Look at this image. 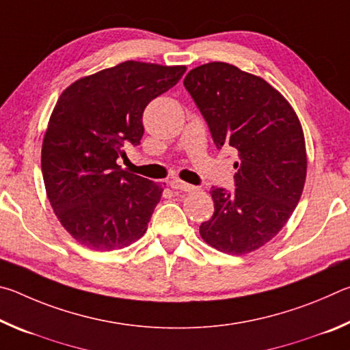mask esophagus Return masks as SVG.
Listing matches in <instances>:
<instances>
[{"instance_id": "1", "label": "esophagus", "mask_w": 350, "mask_h": 350, "mask_svg": "<svg viewBox=\"0 0 350 350\" xmlns=\"http://www.w3.org/2000/svg\"><path fill=\"white\" fill-rule=\"evenodd\" d=\"M170 185H171V188L179 189V191H194V189H196V187H194V185H189V183L182 182V180H177V179L176 180H171Z\"/></svg>"}]
</instances>
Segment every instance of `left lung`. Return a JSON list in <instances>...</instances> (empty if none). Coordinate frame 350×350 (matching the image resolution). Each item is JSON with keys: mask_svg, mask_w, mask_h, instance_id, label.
<instances>
[{"mask_svg": "<svg viewBox=\"0 0 350 350\" xmlns=\"http://www.w3.org/2000/svg\"><path fill=\"white\" fill-rule=\"evenodd\" d=\"M217 150L233 148L234 191L213 187L215 213L199 233L216 250L247 254L275 238L303 194L307 156L288 102L260 77L213 62L183 80Z\"/></svg>", "mask_w": 350, "mask_h": 350, "instance_id": "1", "label": "left lung"}]
</instances>
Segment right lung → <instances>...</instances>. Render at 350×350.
<instances>
[{"label": "right lung", "instance_id": "obj_1", "mask_svg": "<svg viewBox=\"0 0 350 350\" xmlns=\"http://www.w3.org/2000/svg\"><path fill=\"white\" fill-rule=\"evenodd\" d=\"M185 66L125 62L63 91L41 148L47 199L72 238L109 252L145 234L162 187L117 165L144 135V111L171 90Z\"/></svg>", "mask_w": 350, "mask_h": 350}]
</instances>
